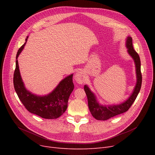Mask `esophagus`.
<instances>
[{"label":"esophagus","instance_id":"34e87169","mask_svg":"<svg viewBox=\"0 0 155 155\" xmlns=\"http://www.w3.org/2000/svg\"><path fill=\"white\" fill-rule=\"evenodd\" d=\"M74 79L79 84H82L85 82V77H84L83 72L81 70H79L76 73L74 76Z\"/></svg>","mask_w":155,"mask_h":155}]
</instances>
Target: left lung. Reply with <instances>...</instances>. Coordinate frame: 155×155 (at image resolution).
I'll list each match as a JSON object with an SVG mask.
<instances>
[{
	"label": "left lung",
	"mask_w": 155,
	"mask_h": 155,
	"mask_svg": "<svg viewBox=\"0 0 155 155\" xmlns=\"http://www.w3.org/2000/svg\"><path fill=\"white\" fill-rule=\"evenodd\" d=\"M126 46L127 48H128V53L134 61L137 78V82L134 88V90L132 94V95L129 97L127 100L120 105H109L108 107L103 106L98 104L95 96L90 91L87 85H85V87H84V90L85 91L88 100V105L89 110H90L94 118L97 120H109L110 118H112V117L124 113V112L127 111L135 101L136 98H137L140 91V88H141L142 81V76L141 73V63H140L139 55L133 48L132 37H127Z\"/></svg>",
	"instance_id": "obj_1"
}]
</instances>
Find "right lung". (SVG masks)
Segmentation results:
<instances>
[{
  "label": "right lung",
  "instance_id": "1",
  "mask_svg": "<svg viewBox=\"0 0 155 155\" xmlns=\"http://www.w3.org/2000/svg\"><path fill=\"white\" fill-rule=\"evenodd\" d=\"M25 43L18 49L16 55V66L13 74V85L21 101L31 113L45 119H56L61 116L67 109L68 101L70 94L74 90L73 74L64 78L59 83L53 92L47 96H37L32 94L25 87L18 68V56L19 55Z\"/></svg>",
  "mask_w": 155,
  "mask_h": 155
}]
</instances>
